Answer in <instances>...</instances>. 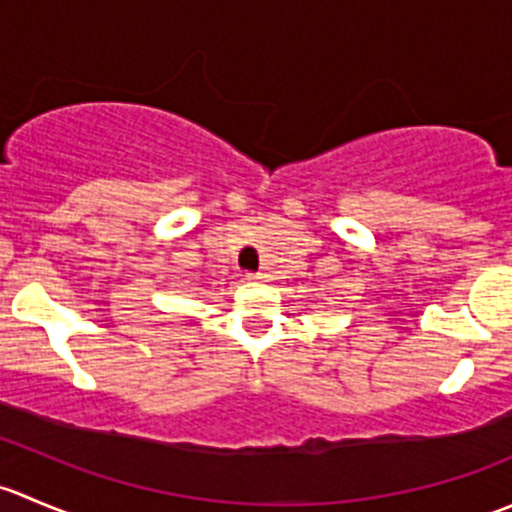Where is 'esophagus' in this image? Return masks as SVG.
I'll use <instances>...</instances> for the list:
<instances>
[{"label":"esophagus","mask_w":512,"mask_h":512,"mask_svg":"<svg viewBox=\"0 0 512 512\" xmlns=\"http://www.w3.org/2000/svg\"><path fill=\"white\" fill-rule=\"evenodd\" d=\"M247 280H252V282H267V280H270V275H265V272H247Z\"/></svg>","instance_id":"obj_1"}]
</instances>
